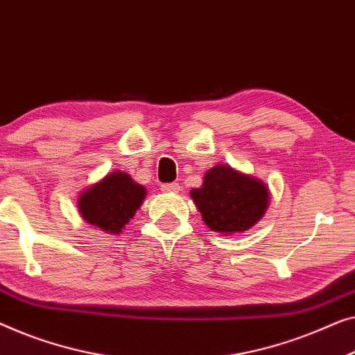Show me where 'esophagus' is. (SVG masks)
Listing matches in <instances>:
<instances>
[{
    "label": "esophagus",
    "instance_id": "esophagus-1",
    "mask_svg": "<svg viewBox=\"0 0 355 355\" xmlns=\"http://www.w3.org/2000/svg\"><path fill=\"white\" fill-rule=\"evenodd\" d=\"M179 184L178 182H169V184H163L162 186V190L163 192H166V193H174V192H179Z\"/></svg>",
    "mask_w": 355,
    "mask_h": 355
}]
</instances>
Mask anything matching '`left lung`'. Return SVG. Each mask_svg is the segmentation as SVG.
<instances>
[{
	"instance_id": "1",
	"label": "left lung",
	"mask_w": 355,
	"mask_h": 355,
	"mask_svg": "<svg viewBox=\"0 0 355 355\" xmlns=\"http://www.w3.org/2000/svg\"><path fill=\"white\" fill-rule=\"evenodd\" d=\"M190 195L208 227L223 234L248 230L269 205L263 182L223 165L209 169L203 186L190 190Z\"/></svg>"
}]
</instances>
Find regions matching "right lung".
<instances>
[{"mask_svg": "<svg viewBox=\"0 0 355 355\" xmlns=\"http://www.w3.org/2000/svg\"><path fill=\"white\" fill-rule=\"evenodd\" d=\"M146 197V189L126 173L115 171L81 193L80 213L86 223L109 234H120Z\"/></svg>", "mask_w": 355, "mask_h": 355, "instance_id": "1", "label": "right lung"}]
</instances>
